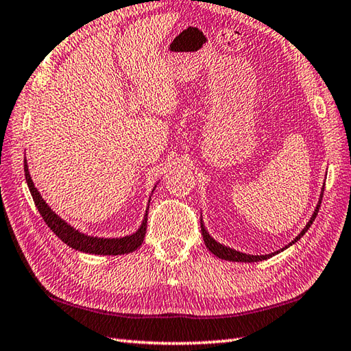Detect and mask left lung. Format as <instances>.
<instances>
[{
	"mask_svg": "<svg viewBox=\"0 0 351 351\" xmlns=\"http://www.w3.org/2000/svg\"><path fill=\"white\" fill-rule=\"evenodd\" d=\"M323 191H324V189L322 190V196H319V202H318V205H317V208H315L314 214H312L311 220L308 221V225L304 226V229L302 230V232L294 238V241H293V243H289V244H288V245H285V247H283V249H287V247H289L291 244L297 243V241H299L300 238H302L304 234H306V230L311 228L312 221L315 220L317 214H318L319 204H322V199H323ZM200 230H202L204 241H205V244H206L208 250H210L211 253H214L215 256H219L220 259L234 261V263H258V261H264V259H267V258H271V256H274V255H276V253H279V252H282V250H283V249H282V250H278V252H274V253H270V255H247V253H241V252L234 250V249H230V247H226V245H223V244H220V243L215 241L214 238H211V237H210V234L206 232V229H205V226H204V221H202V220H200Z\"/></svg>",
	"mask_w": 351,
	"mask_h": 351,
	"instance_id": "left-lung-1",
	"label": "left lung"
}]
</instances>
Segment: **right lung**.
<instances>
[{
	"label": "right lung",
	"mask_w": 351,
	"mask_h": 351,
	"mask_svg": "<svg viewBox=\"0 0 351 351\" xmlns=\"http://www.w3.org/2000/svg\"><path fill=\"white\" fill-rule=\"evenodd\" d=\"M24 171H25V181L28 184L29 193H32L34 204L39 210L43 221L47 223L48 228L54 232L60 240L68 244L69 247L92 253V255H123V253H130L138 249L141 243L145 240L146 234V226H147V211L145 214V219L141 221V226L136 234L126 235L122 238H98V237H90L78 232L77 229H73L71 225H68L63 219L58 217V215L51 210L47 205V202L42 199L40 193L37 191L34 184L32 181V176H29L27 160H24Z\"/></svg>",
	"instance_id": "right-lung-1"
}]
</instances>
